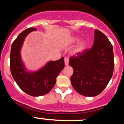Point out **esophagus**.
Returning <instances> with one entry per match:
<instances>
[{"label": "esophagus", "instance_id": "esophagus-1", "mask_svg": "<svg viewBox=\"0 0 124 124\" xmlns=\"http://www.w3.org/2000/svg\"><path fill=\"white\" fill-rule=\"evenodd\" d=\"M65 65H68L69 64V58H65Z\"/></svg>", "mask_w": 124, "mask_h": 124}]
</instances>
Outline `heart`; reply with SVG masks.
Segmentation results:
<instances>
[{
	"label": "heart",
	"mask_w": 124,
	"mask_h": 124,
	"mask_svg": "<svg viewBox=\"0 0 124 124\" xmlns=\"http://www.w3.org/2000/svg\"><path fill=\"white\" fill-rule=\"evenodd\" d=\"M78 38H74L73 39H72V42H76V41H78ZM83 47H84V44H83V43L80 44V45H79V46H78V48H77L76 51H79L82 50V49H83Z\"/></svg>",
	"instance_id": "b5f03b06"
}]
</instances>
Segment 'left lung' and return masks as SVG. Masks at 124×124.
<instances>
[{"label":"left lung","mask_w":124,"mask_h":124,"mask_svg":"<svg viewBox=\"0 0 124 124\" xmlns=\"http://www.w3.org/2000/svg\"><path fill=\"white\" fill-rule=\"evenodd\" d=\"M94 44L76 56L69 58V64L73 69L71 83L78 93L93 97L106 87L113 75L114 68L112 45L100 31L95 30Z\"/></svg>","instance_id":"1"}]
</instances>
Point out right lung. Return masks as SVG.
Wrapping results in <instances>:
<instances>
[{"instance_id": "right-lung-1", "label": "right lung", "mask_w": 124, "mask_h": 124, "mask_svg": "<svg viewBox=\"0 0 124 124\" xmlns=\"http://www.w3.org/2000/svg\"><path fill=\"white\" fill-rule=\"evenodd\" d=\"M34 28H28L18 35L11 46L10 67L13 78L19 87L31 96H41L49 93L56 82V78L65 66L64 58L50 61L44 68L34 73L25 70L20 58V49L25 37Z\"/></svg>"}]
</instances>
